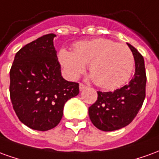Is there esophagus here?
Here are the masks:
<instances>
[{
  "instance_id": "esophagus-1",
  "label": "esophagus",
  "mask_w": 159,
  "mask_h": 159,
  "mask_svg": "<svg viewBox=\"0 0 159 159\" xmlns=\"http://www.w3.org/2000/svg\"><path fill=\"white\" fill-rule=\"evenodd\" d=\"M86 88L87 87H86L84 84H83V83H79V89L81 91L83 90V89H86Z\"/></svg>"
}]
</instances>
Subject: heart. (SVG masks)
<instances>
[{"mask_svg":"<svg viewBox=\"0 0 159 159\" xmlns=\"http://www.w3.org/2000/svg\"><path fill=\"white\" fill-rule=\"evenodd\" d=\"M58 59L70 79H76L89 63L95 83L107 89L127 81L134 68V57L128 46L107 39L78 42L74 45V52L62 49Z\"/></svg>","mask_w":159,"mask_h":159,"instance_id":"heart-1","label":"heart"}]
</instances>
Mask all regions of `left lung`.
I'll use <instances>...</instances> for the list:
<instances>
[{
  "instance_id": "obj_1",
  "label": "left lung",
  "mask_w": 159,
  "mask_h": 159,
  "mask_svg": "<svg viewBox=\"0 0 159 159\" xmlns=\"http://www.w3.org/2000/svg\"><path fill=\"white\" fill-rule=\"evenodd\" d=\"M135 61V72L128 84L114 92L97 91L98 97L89 107L92 123L98 129L110 132L120 129L133 121L145 98L146 75L144 57L127 43Z\"/></svg>"
}]
</instances>
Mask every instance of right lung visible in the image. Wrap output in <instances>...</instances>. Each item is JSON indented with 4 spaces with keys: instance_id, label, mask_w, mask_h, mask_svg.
I'll list each match as a JSON object with an SVG mask.
<instances>
[{
    "instance_id": "right-lung-1",
    "label": "right lung",
    "mask_w": 159,
    "mask_h": 159,
    "mask_svg": "<svg viewBox=\"0 0 159 159\" xmlns=\"http://www.w3.org/2000/svg\"><path fill=\"white\" fill-rule=\"evenodd\" d=\"M49 33L23 46L10 70V98L19 120L30 128L47 131L58 125L65 102L79 94V84L61 75Z\"/></svg>"
}]
</instances>
